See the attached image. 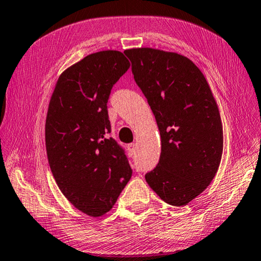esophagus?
Returning <instances> with one entry per match:
<instances>
[{
  "mask_svg": "<svg viewBox=\"0 0 261 261\" xmlns=\"http://www.w3.org/2000/svg\"><path fill=\"white\" fill-rule=\"evenodd\" d=\"M127 151H129V153L131 154V155H134L135 152H136V145L134 143H131L127 145Z\"/></svg>",
  "mask_w": 261,
  "mask_h": 261,
  "instance_id": "1",
  "label": "esophagus"
}]
</instances>
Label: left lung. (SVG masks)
I'll return each mask as SVG.
<instances>
[{
	"instance_id": "1",
	"label": "left lung",
	"mask_w": 261,
	"mask_h": 261,
	"mask_svg": "<svg viewBox=\"0 0 261 261\" xmlns=\"http://www.w3.org/2000/svg\"><path fill=\"white\" fill-rule=\"evenodd\" d=\"M124 54L161 136L160 160L145 178L167 204L187 205L211 184L222 156L213 93L197 65L177 53L132 48Z\"/></svg>"
}]
</instances>
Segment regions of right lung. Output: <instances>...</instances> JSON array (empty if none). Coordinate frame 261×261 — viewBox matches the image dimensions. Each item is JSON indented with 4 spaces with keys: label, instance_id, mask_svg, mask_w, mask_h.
Returning <instances> with one entry per match:
<instances>
[{
    "label": "right lung",
    "instance_id": "obj_1",
    "mask_svg": "<svg viewBox=\"0 0 261 261\" xmlns=\"http://www.w3.org/2000/svg\"><path fill=\"white\" fill-rule=\"evenodd\" d=\"M130 68L124 54L87 55L61 74L46 118V149L53 176L65 198L90 216L113 208L132 175L127 158L109 137L107 102Z\"/></svg>",
    "mask_w": 261,
    "mask_h": 261
}]
</instances>
